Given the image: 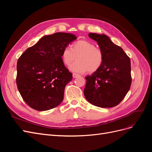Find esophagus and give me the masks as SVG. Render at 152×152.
<instances>
[{
	"mask_svg": "<svg viewBox=\"0 0 152 152\" xmlns=\"http://www.w3.org/2000/svg\"><path fill=\"white\" fill-rule=\"evenodd\" d=\"M73 78H76V77H77L78 76H79V75L78 74H76V73H73Z\"/></svg>",
	"mask_w": 152,
	"mask_h": 152,
	"instance_id": "esophagus-1",
	"label": "esophagus"
}]
</instances>
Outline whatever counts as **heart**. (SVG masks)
Here are the masks:
<instances>
[{"label": "heart", "mask_w": 152, "mask_h": 152, "mask_svg": "<svg viewBox=\"0 0 152 152\" xmlns=\"http://www.w3.org/2000/svg\"><path fill=\"white\" fill-rule=\"evenodd\" d=\"M76 57L77 61L70 67V70L79 73L96 72L102 66L104 59L102 50L86 40H78L73 44L72 49L67 47L63 50L61 58L66 66H70Z\"/></svg>", "instance_id": "obj_1"}]
</instances>
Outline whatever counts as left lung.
<instances>
[{"label":"left lung","mask_w":152,"mask_h":152,"mask_svg":"<svg viewBox=\"0 0 152 152\" xmlns=\"http://www.w3.org/2000/svg\"><path fill=\"white\" fill-rule=\"evenodd\" d=\"M89 37L97 42L104 59L97 71L86 77L84 96L90 103L96 107H115L130 89L132 80L130 58L107 35L90 33Z\"/></svg>","instance_id":"1"}]
</instances>
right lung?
<instances>
[{"mask_svg": "<svg viewBox=\"0 0 152 152\" xmlns=\"http://www.w3.org/2000/svg\"><path fill=\"white\" fill-rule=\"evenodd\" d=\"M76 39L75 35L63 32L44 35L18 59L17 87L31 108L45 111L62 102L72 73L64 65L61 54Z\"/></svg>", "mask_w": 152, "mask_h": 152, "instance_id": "right-lung-1", "label": "right lung"}]
</instances>
